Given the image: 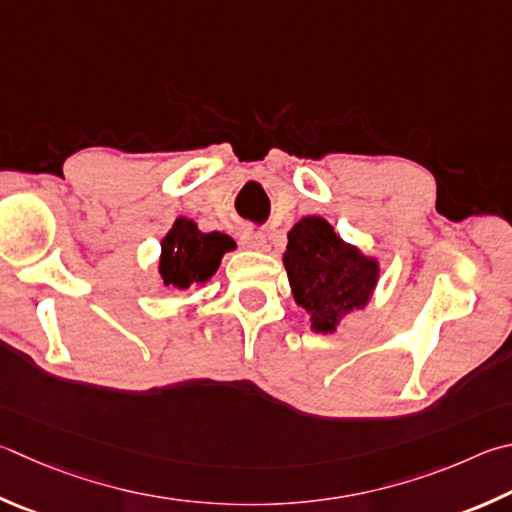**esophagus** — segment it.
Returning a JSON list of instances; mask_svg holds the SVG:
<instances>
[{"label": "esophagus", "instance_id": "1", "mask_svg": "<svg viewBox=\"0 0 512 512\" xmlns=\"http://www.w3.org/2000/svg\"><path fill=\"white\" fill-rule=\"evenodd\" d=\"M239 244L244 246L246 250H266L268 244H266V237L262 235V232H241L239 235Z\"/></svg>", "mask_w": 512, "mask_h": 512}]
</instances>
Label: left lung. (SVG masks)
Masks as SVG:
<instances>
[{"instance_id":"left-lung-1","label":"left lung","mask_w":512,"mask_h":512,"mask_svg":"<svg viewBox=\"0 0 512 512\" xmlns=\"http://www.w3.org/2000/svg\"><path fill=\"white\" fill-rule=\"evenodd\" d=\"M284 268L293 300L318 333H333L347 313L365 309L380 275L376 259L342 241L322 217H302L288 230Z\"/></svg>"}]
</instances>
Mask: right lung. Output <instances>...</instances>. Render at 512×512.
Listing matches in <instances>:
<instances>
[{"instance_id":"right-lung-1","label":"right lung","mask_w":512,"mask_h":512,"mask_svg":"<svg viewBox=\"0 0 512 512\" xmlns=\"http://www.w3.org/2000/svg\"><path fill=\"white\" fill-rule=\"evenodd\" d=\"M232 248L235 241L224 232H201L192 219L179 217L161 241L163 284L179 291L206 284Z\"/></svg>"}]
</instances>
